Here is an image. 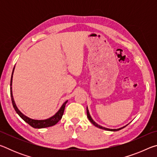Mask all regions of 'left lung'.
Returning a JSON list of instances; mask_svg holds the SVG:
<instances>
[{
	"label": "left lung",
	"mask_w": 157,
	"mask_h": 157,
	"mask_svg": "<svg viewBox=\"0 0 157 157\" xmlns=\"http://www.w3.org/2000/svg\"><path fill=\"white\" fill-rule=\"evenodd\" d=\"M86 114H87V117H88L89 120L90 121H91V123L93 124H94V125H95V127H98V128H100V129H105V130H108V131H113V132H116V131H118V130H120V129H123V128H124V127H121V128H119V129H115L105 128V127H102V126L99 125V124H98L96 123H95V121H94V120H93V119L91 118V116H90L89 112V109H88V108H87V107H86Z\"/></svg>",
	"instance_id": "8db88e82"
}]
</instances>
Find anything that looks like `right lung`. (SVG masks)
Masks as SVG:
<instances>
[{
    "instance_id": "add662e5",
    "label": "right lung",
    "mask_w": 157,
    "mask_h": 157,
    "mask_svg": "<svg viewBox=\"0 0 157 157\" xmlns=\"http://www.w3.org/2000/svg\"><path fill=\"white\" fill-rule=\"evenodd\" d=\"M15 67V66H14ZM14 69H13L12 71V77H11V81H10V86H12V75L13 73H14ZM10 95H11V99H12V105L14 107V109L16 111L19 116L21 118L23 119V121L26 122L28 124H30L31 127H34V128H45V127H51L56 124L58 122H59L61 119L62 118V116L63 114V111H64V109H65V106L66 104L67 103V101L63 103V105L62 106V107L60 108V109L57 111V112L55 114L54 116H52L51 118H50L48 119H46V120H41V121H38V120H33V119L29 118L27 116H25V115L21 112V111L18 109V108L16 105L14 98H13V95H12V88L10 89Z\"/></svg>"
}]
</instances>
